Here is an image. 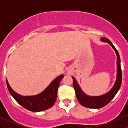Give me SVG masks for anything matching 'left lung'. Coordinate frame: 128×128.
Wrapping results in <instances>:
<instances>
[{
  "instance_id": "left-lung-1",
  "label": "left lung",
  "mask_w": 128,
  "mask_h": 128,
  "mask_svg": "<svg viewBox=\"0 0 128 128\" xmlns=\"http://www.w3.org/2000/svg\"><path fill=\"white\" fill-rule=\"evenodd\" d=\"M102 41L104 42H106L112 46L113 50L116 52L117 56V77L116 82L114 83L113 88L111 89L110 92L104 95L99 96H89L86 95L82 91L76 79L73 78V86L76 92V96L77 98L78 102L82 104L83 106L90 108H100L109 104L110 102L114 97L115 95L121 87V82H122V72H121V65H120V58L119 53L116 49L115 48L113 44L107 38H102Z\"/></svg>"
}]
</instances>
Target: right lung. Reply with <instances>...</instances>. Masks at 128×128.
<instances>
[{
  "label": "right lung",
  "instance_id": "obj_1",
  "mask_svg": "<svg viewBox=\"0 0 128 128\" xmlns=\"http://www.w3.org/2000/svg\"><path fill=\"white\" fill-rule=\"evenodd\" d=\"M63 77L62 75L57 77L44 91L35 96H24L18 95L12 90L7 79L6 82L10 94L20 105L31 112H38L46 110L54 105L58 95V87Z\"/></svg>",
  "mask_w": 128,
  "mask_h": 128
}]
</instances>
